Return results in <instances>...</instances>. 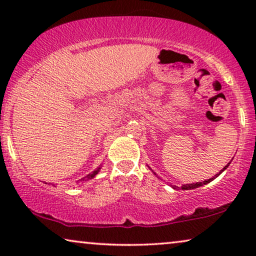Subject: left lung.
Wrapping results in <instances>:
<instances>
[{
  "mask_svg": "<svg viewBox=\"0 0 256 256\" xmlns=\"http://www.w3.org/2000/svg\"><path fill=\"white\" fill-rule=\"evenodd\" d=\"M230 163H228V164H227V166H226L225 168H224V169H222V171H219V174H216V177H218V176H219V174H222V171L226 169V168H228V166H230ZM214 180V177H213V178H211V180H202V182H199V183H194V184H186V185H183V186H182V188H183V190H191V188H199V186H202V185H205V184H208V183H210V182H211V180ZM178 188V186H174V188Z\"/></svg>",
  "mask_w": 256,
  "mask_h": 256,
  "instance_id": "1",
  "label": "left lung"
}]
</instances>
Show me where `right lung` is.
<instances>
[{
	"label": "right lung",
	"mask_w": 256,
	"mask_h": 256,
	"mask_svg": "<svg viewBox=\"0 0 256 256\" xmlns=\"http://www.w3.org/2000/svg\"><path fill=\"white\" fill-rule=\"evenodd\" d=\"M99 169H100V168H99ZM99 169H98V170H96V171H94V172H93V174H88V176H86V178H87V180H90V178H93L94 176H96V174L98 172H99ZM85 180V178H82V180Z\"/></svg>",
	"instance_id": "1"
}]
</instances>
